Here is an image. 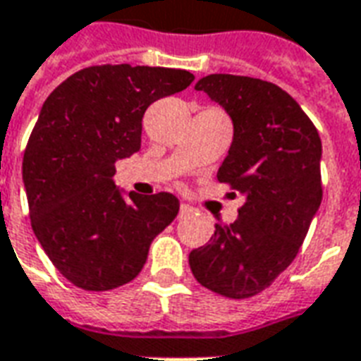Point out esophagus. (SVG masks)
Instances as JSON below:
<instances>
[{"mask_svg":"<svg viewBox=\"0 0 361 361\" xmlns=\"http://www.w3.org/2000/svg\"><path fill=\"white\" fill-rule=\"evenodd\" d=\"M189 212H193V207H191V204H185V202H181L180 216H185V214H189Z\"/></svg>","mask_w":361,"mask_h":361,"instance_id":"1","label":"esophagus"}]
</instances>
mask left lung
<instances>
[{
    "label": "left lung",
    "instance_id": "8db88e82",
    "mask_svg": "<svg viewBox=\"0 0 361 361\" xmlns=\"http://www.w3.org/2000/svg\"><path fill=\"white\" fill-rule=\"evenodd\" d=\"M195 90L233 120L218 181L245 195V204L233 224H218L210 241L191 250L189 266L212 293L248 298L268 289L302 247L323 197L322 140L300 105L271 82L210 74Z\"/></svg>",
    "mask_w": 361,
    "mask_h": 361
}]
</instances>
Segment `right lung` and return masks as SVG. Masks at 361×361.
Returning a JSON list of instances; mask_svg holds the SVG:
<instances>
[{
    "mask_svg": "<svg viewBox=\"0 0 361 361\" xmlns=\"http://www.w3.org/2000/svg\"><path fill=\"white\" fill-rule=\"evenodd\" d=\"M195 76L162 66L95 65L45 99L23 159L30 224L45 255L84 290L132 281L149 247L180 210L172 193L124 199L114 162L141 149V120L157 99Z\"/></svg>",
    "mask_w": 361,
    "mask_h": 361,
    "instance_id": "1",
    "label": "right lung"
}]
</instances>
